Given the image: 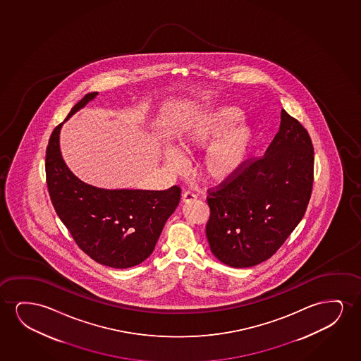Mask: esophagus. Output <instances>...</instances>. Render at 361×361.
Returning <instances> with one entry per match:
<instances>
[{
  "label": "esophagus",
  "mask_w": 361,
  "mask_h": 361,
  "mask_svg": "<svg viewBox=\"0 0 361 361\" xmlns=\"http://www.w3.org/2000/svg\"><path fill=\"white\" fill-rule=\"evenodd\" d=\"M196 200V195L192 192V191H186V192H183V201L185 203L192 202Z\"/></svg>",
  "instance_id": "obj_1"
}]
</instances>
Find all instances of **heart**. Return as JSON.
Segmentation results:
<instances>
[{"instance_id": "b5f03b06", "label": "heart", "mask_w": 361, "mask_h": 361, "mask_svg": "<svg viewBox=\"0 0 361 361\" xmlns=\"http://www.w3.org/2000/svg\"><path fill=\"white\" fill-rule=\"evenodd\" d=\"M242 109L235 106L218 107L209 114L186 124L180 137V150L192 154L202 150L214 138L221 137L206 150L202 160L203 175L214 183L233 178L247 161L255 134L249 124L237 123L242 118ZM178 149L168 147L164 150V161L175 171H183L185 161Z\"/></svg>"}]
</instances>
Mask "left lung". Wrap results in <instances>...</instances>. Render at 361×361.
Wrapping results in <instances>:
<instances>
[{"instance_id": "8db88e82", "label": "left lung", "mask_w": 361, "mask_h": 361, "mask_svg": "<svg viewBox=\"0 0 361 361\" xmlns=\"http://www.w3.org/2000/svg\"><path fill=\"white\" fill-rule=\"evenodd\" d=\"M311 137L285 109L267 153L208 190L209 247L219 262L250 267L271 257L301 222L313 185Z\"/></svg>"}]
</instances>
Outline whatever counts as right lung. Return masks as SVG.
Returning <instances> with one entry per match:
<instances>
[{
    "instance_id": "right-lung-1",
    "label": "right lung",
    "mask_w": 361,
    "mask_h": 361,
    "mask_svg": "<svg viewBox=\"0 0 361 361\" xmlns=\"http://www.w3.org/2000/svg\"><path fill=\"white\" fill-rule=\"evenodd\" d=\"M97 94H85L64 122ZM63 123L50 135L45 155L47 185L55 212L80 249L94 262L114 269L138 265L153 252L165 223L178 207L181 188L106 190L85 183L70 171L60 153Z\"/></svg>"
}]
</instances>
